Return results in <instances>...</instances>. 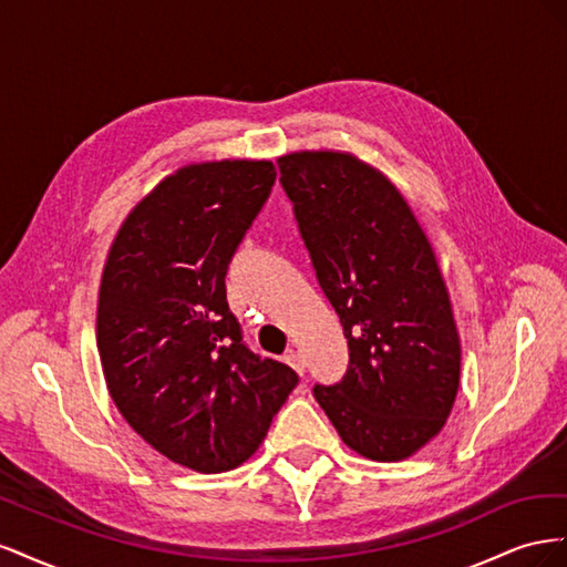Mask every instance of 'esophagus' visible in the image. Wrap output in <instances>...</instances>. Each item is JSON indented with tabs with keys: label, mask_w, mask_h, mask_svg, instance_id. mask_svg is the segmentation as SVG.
I'll return each mask as SVG.
<instances>
[{
	"label": "esophagus",
	"mask_w": 567,
	"mask_h": 567,
	"mask_svg": "<svg viewBox=\"0 0 567 567\" xmlns=\"http://www.w3.org/2000/svg\"><path fill=\"white\" fill-rule=\"evenodd\" d=\"M286 364L293 367L300 375H305V359H302V354L298 350H288L286 352Z\"/></svg>",
	"instance_id": "34e87169"
}]
</instances>
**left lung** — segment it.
Returning <instances> with one entry per match:
<instances>
[{
    "mask_svg": "<svg viewBox=\"0 0 567 567\" xmlns=\"http://www.w3.org/2000/svg\"><path fill=\"white\" fill-rule=\"evenodd\" d=\"M279 173L350 348L342 381L315 398L357 454L406 458L447 423L461 373L433 246L394 184L350 153H288Z\"/></svg>",
    "mask_w": 567,
    "mask_h": 567,
    "instance_id": "1",
    "label": "left lung"
}]
</instances>
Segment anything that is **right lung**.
<instances>
[{
    "instance_id": "add662e5",
    "label": "right lung",
    "mask_w": 567,
    "mask_h": 567,
    "mask_svg": "<svg viewBox=\"0 0 567 567\" xmlns=\"http://www.w3.org/2000/svg\"><path fill=\"white\" fill-rule=\"evenodd\" d=\"M269 161L196 163L136 203L109 250L96 346L111 398L153 450L198 473L260 447L298 373L248 350L229 262L262 210Z\"/></svg>"
}]
</instances>
